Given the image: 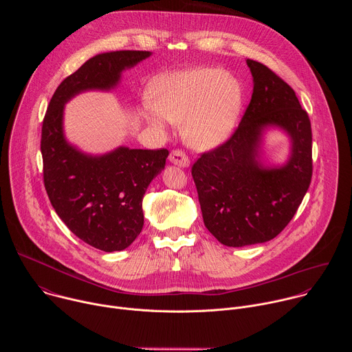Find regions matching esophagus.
<instances>
[{
    "label": "esophagus",
    "instance_id": "1",
    "mask_svg": "<svg viewBox=\"0 0 352 352\" xmlns=\"http://www.w3.org/2000/svg\"><path fill=\"white\" fill-rule=\"evenodd\" d=\"M168 160H170V163H173L178 167H188L189 166V157L185 155V152H182V150H179V148L173 150V152L168 156Z\"/></svg>",
    "mask_w": 352,
    "mask_h": 352
}]
</instances>
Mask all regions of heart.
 <instances>
[{
    "label": "heart",
    "mask_w": 352,
    "mask_h": 352,
    "mask_svg": "<svg viewBox=\"0 0 352 352\" xmlns=\"http://www.w3.org/2000/svg\"><path fill=\"white\" fill-rule=\"evenodd\" d=\"M150 104L143 118L164 129L166 120L182 124L186 142L213 148L234 132L243 103L241 83L221 68H193L155 79L148 86Z\"/></svg>",
    "instance_id": "1"
}]
</instances>
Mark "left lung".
<instances>
[{
    "mask_svg": "<svg viewBox=\"0 0 352 352\" xmlns=\"http://www.w3.org/2000/svg\"><path fill=\"white\" fill-rule=\"evenodd\" d=\"M254 76L252 98L234 133L200 155L192 166L206 228L227 246L262 243L291 221L312 179V129L292 87L266 65L246 60ZM267 126L292 138L283 168L260 164L258 147Z\"/></svg>",
    "mask_w": 352,
    "mask_h": 352,
    "instance_id": "left-lung-1",
    "label": "left lung"
}]
</instances>
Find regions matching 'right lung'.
I'll list each match as a JSON object with an SVG mask.
<instances>
[{"instance_id": "right-lung-1", "label": "right lung", "mask_w": 352, "mask_h": 352, "mask_svg": "<svg viewBox=\"0 0 352 352\" xmlns=\"http://www.w3.org/2000/svg\"><path fill=\"white\" fill-rule=\"evenodd\" d=\"M150 56L129 50L94 56L60 83L43 120L40 150L50 202L78 238L104 252L128 248L140 234L143 195L164 168L168 150L118 147L103 156L85 155L65 140L64 104L80 91L116 87L124 69Z\"/></svg>"}]
</instances>
